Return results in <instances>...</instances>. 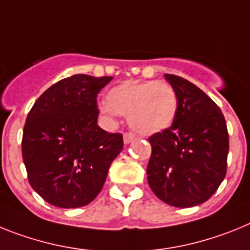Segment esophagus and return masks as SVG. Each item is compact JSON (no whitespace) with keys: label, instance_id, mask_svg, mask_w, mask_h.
<instances>
[{"label":"esophagus","instance_id":"1","mask_svg":"<svg viewBox=\"0 0 250 250\" xmlns=\"http://www.w3.org/2000/svg\"><path fill=\"white\" fill-rule=\"evenodd\" d=\"M134 138H136V136L133 133H129V132L123 134V142H125V145H129L131 142H133Z\"/></svg>","mask_w":250,"mask_h":250}]
</instances>
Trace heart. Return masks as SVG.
I'll list each match as a JSON object with an SVG mask.
<instances>
[{
  "label": "heart",
  "instance_id": "1",
  "mask_svg": "<svg viewBox=\"0 0 250 250\" xmlns=\"http://www.w3.org/2000/svg\"><path fill=\"white\" fill-rule=\"evenodd\" d=\"M101 112L107 116H127L128 123L137 133L155 134L172 125L177 97L172 86L165 82L128 80L110 89Z\"/></svg>",
  "mask_w": 250,
  "mask_h": 250
}]
</instances>
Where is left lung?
Masks as SVG:
<instances>
[{"mask_svg": "<svg viewBox=\"0 0 250 250\" xmlns=\"http://www.w3.org/2000/svg\"><path fill=\"white\" fill-rule=\"evenodd\" d=\"M177 97V113L166 131L152 134L147 180L156 196L176 208L209 200L227 173V122L211 98L181 77L165 74Z\"/></svg>", "mask_w": 250, "mask_h": 250, "instance_id": "left-lung-1", "label": "left lung"}]
</instances>
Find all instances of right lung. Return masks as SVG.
I'll list each match as a JSON object with an SVG mask.
<instances>
[{
    "label": "right lung",
    "mask_w": 250,
    "mask_h": 250,
    "mask_svg": "<svg viewBox=\"0 0 250 250\" xmlns=\"http://www.w3.org/2000/svg\"><path fill=\"white\" fill-rule=\"evenodd\" d=\"M112 77L77 74L50 86L27 114L22 158L31 188L62 209L88 205L101 192L121 133L98 125L97 95Z\"/></svg>",
    "instance_id": "add662e5"
}]
</instances>
